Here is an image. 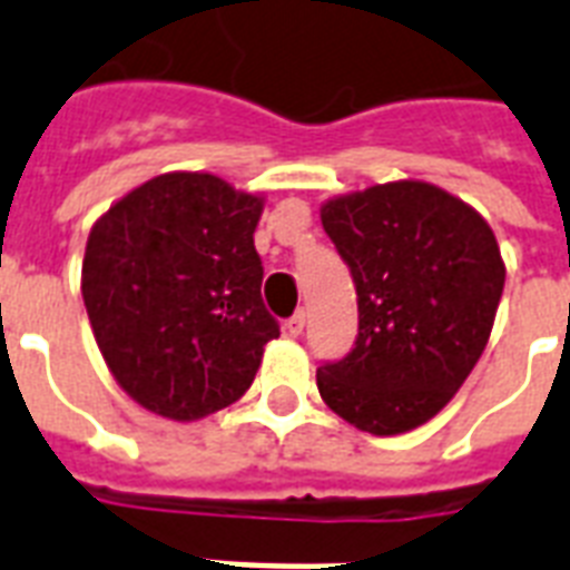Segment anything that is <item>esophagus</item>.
Here are the masks:
<instances>
[{
    "label": "esophagus",
    "mask_w": 570,
    "mask_h": 570,
    "mask_svg": "<svg viewBox=\"0 0 570 570\" xmlns=\"http://www.w3.org/2000/svg\"><path fill=\"white\" fill-rule=\"evenodd\" d=\"M304 320H307V316H304V311H298L293 316V320H286V334H289V337H298V334H302L304 331Z\"/></svg>",
    "instance_id": "obj_1"
}]
</instances>
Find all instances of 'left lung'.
Wrapping results in <instances>:
<instances>
[{
	"label": "left lung",
	"instance_id": "obj_1",
	"mask_svg": "<svg viewBox=\"0 0 570 570\" xmlns=\"http://www.w3.org/2000/svg\"><path fill=\"white\" fill-rule=\"evenodd\" d=\"M322 227L355 281L357 340L343 361L320 366V396L361 432H411L485 352L505 284L494 230L423 180L331 197Z\"/></svg>",
	"mask_w": 570,
	"mask_h": 570
}]
</instances>
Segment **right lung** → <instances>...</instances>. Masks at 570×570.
<instances>
[{"label": "right lung", "instance_id": "right-lung-1", "mask_svg": "<svg viewBox=\"0 0 570 570\" xmlns=\"http://www.w3.org/2000/svg\"><path fill=\"white\" fill-rule=\"evenodd\" d=\"M259 195L171 171L94 222L85 311L109 373L147 411L191 423L233 405L281 337L259 295Z\"/></svg>", "mask_w": 570, "mask_h": 570}]
</instances>
